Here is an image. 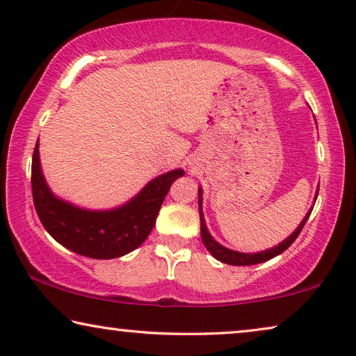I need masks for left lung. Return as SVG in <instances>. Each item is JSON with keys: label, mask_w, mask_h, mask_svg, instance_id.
Here are the masks:
<instances>
[{"label": "left lung", "mask_w": 356, "mask_h": 356, "mask_svg": "<svg viewBox=\"0 0 356 356\" xmlns=\"http://www.w3.org/2000/svg\"><path fill=\"white\" fill-rule=\"evenodd\" d=\"M316 195H318V194H316ZM315 200H316V197H315ZM199 213H200V237H202V242H204L207 250H209L218 261L224 262V264H231V266H253V264H259V262H266V261H269L272 258H275V256H278L280 253H283V251L291 247V243L298 238V235L300 234V231H302L304 224L307 222L310 213H312V209L309 210L307 215H305L304 220L300 221L296 231L289 235L288 238L283 240L282 243H278L277 247L269 248L266 251H261V253H238V251H234V250H229L226 247H222V245L218 243L216 240L211 237L209 229H207V224H205V220H204V213H202V189L200 188H199Z\"/></svg>", "instance_id": "left-lung-1"}]
</instances>
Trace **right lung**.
<instances>
[{"label":"right lung","mask_w":356,"mask_h":356,"mask_svg":"<svg viewBox=\"0 0 356 356\" xmlns=\"http://www.w3.org/2000/svg\"><path fill=\"white\" fill-rule=\"evenodd\" d=\"M183 175L181 168L161 175L119 209L84 210L51 193L42 177L36 143L31 161V193L42 226L60 245L87 258L113 259L130 253L145 242L172 183Z\"/></svg>","instance_id":"obj_1"}]
</instances>
